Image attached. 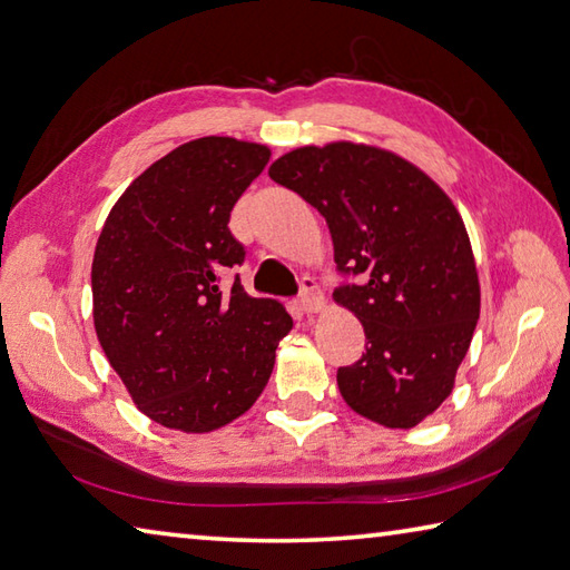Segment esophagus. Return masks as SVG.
<instances>
[{
    "mask_svg": "<svg viewBox=\"0 0 570 570\" xmlns=\"http://www.w3.org/2000/svg\"><path fill=\"white\" fill-rule=\"evenodd\" d=\"M299 287H303V293H299V297H297V305H299V309H303V313H320L322 307H325V299H322V293H320V287H317V283L313 281V277H303V281H299Z\"/></svg>",
    "mask_w": 570,
    "mask_h": 570,
    "instance_id": "1",
    "label": "esophagus"
}]
</instances>
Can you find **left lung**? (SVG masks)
I'll use <instances>...</instances> for the list:
<instances>
[{
    "label": "left lung",
    "instance_id": "8db88e82",
    "mask_svg": "<svg viewBox=\"0 0 570 570\" xmlns=\"http://www.w3.org/2000/svg\"><path fill=\"white\" fill-rule=\"evenodd\" d=\"M271 178L320 210L340 273L335 299L364 327V352L337 370L342 400L390 429H412L454 390L474 337L481 289L452 198L410 160L377 146H303Z\"/></svg>",
    "mask_w": 570,
    "mask_h": 570
}]
</instances>
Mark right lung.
Wrapping results in <instances>:
<instances>
[{
	"instance_id": "add662e5",
	"label": "right lung",
	"mask_w": 570,
	"mask_h": 570,
	"mask_svg": "<svg viewBox=\"0 0 570 570\" xmlns=\"http://www.w3.org/2000/svg\"><path fill=\"white\" fill-rule=\"evenodd\" d=\"M271 148L230 136L188 141L148 166L106 218L91 263L94 327L148 419L186 434L230 424L271 380L293 330L277 299L235 275L245 248L228 228Z\"/></svg>"
}]
</instances>
